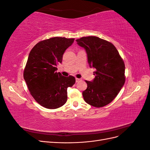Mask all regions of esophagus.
<instances>
[{
	"label": "esophagus",
	"instance_id": "1",
	"mask_svg": "<svg viewBox=\"0 0 150 150\" xmlns=\"http://www.w3.org/2000/svg\"><path fill=\"white\" fill-rule=\"evenodd\" d=\"M81 80V79H79V78H76V82L78 83V82H79V81H80Z\"/></svg>",
	"mask_w": 150,
	"mask_h": 150
}]
</instances>
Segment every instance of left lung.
Instances as JSON below:
<instances>
[{"label": "left lung", "mask_w": 150, "mask_h": 150, "mask_svg": "<svg viewBox=\"0 0 150 150\" xmlns=\"http://www.w3.org/2000/svg\"><path fill=\"white\" fill-rule=\"evenodd\" d=\"M76 41L86 50L90 67L96 69L93 81H86L84 101L94 107H103L116 98L125 83L124 61L114 45L106 40L89 36Z\"/></svg>", "instance_id": "left-lung-1"}]
</instances>
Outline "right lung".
<instances>
[{
	"instance_id": "right-lung-1",
	"label": "right lung",
	"mask_w": 150,
	"mask_h": 150,
	"mask_svg": "<svg viewBox=\"0 0 150 150\" xmlns=\"http://www.w3.org/2000/svg\"><path fill=\"white\" fill-rule=\"evenodd\" d=\"M74 39L55 37L40 41L31 49L24 71L29 91L40 105L56 109L66 103L67 89L75 84L74 76L57 72L66 50Z\"/></svg>"
}]
</instances>
